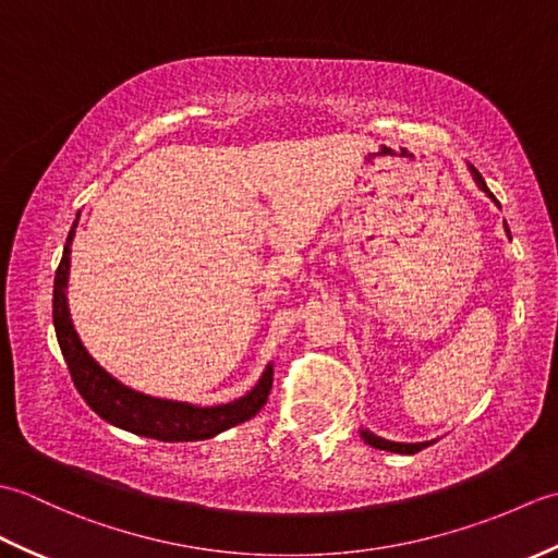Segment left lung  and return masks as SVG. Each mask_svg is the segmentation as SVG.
<instances>
[{
  "instance_id": "1",
  "label": "left lung",
  "mask_w": 558,
  "mask_h": 558,
  "mask_svg": "<svg viewBox=\"0 0 558 558\" xmlns=\"http://www.w3.org/2000/svg\"><path fill=\"white\" fill-rule=\"evenodd\" d=\"M470 170H472V177H475V182H477V186L482 189V192L489 194V196L494 198V194L489 192L487 182L482 180V174H480L475 168H472V165H470ZM494 201H496V198H494ZM506 232H508V228H506ZM362 438H364V441L369 444V446H374V448L390 450V453H402V456H412V453H417V450L429 446V441H422V444H398V441H388V438H381V436H376V434L366 432V429H362Z\"/></svg>"
}]
</instances>
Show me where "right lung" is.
Listing matches in <instances>:
<instances>
[{"label": "right lung", "mask_w": 558, "mask_h": 558, "mask_svg": "<svg viewBox=\"0 0 558 558\" xmlns=\"http://www.w3.org/2000/svg\"><path fill=\"white\" fill-rule=\"evenodd\" d=\"M76 225L71 228L62 260H59L54 276V298H52V318L59 350L64 354L71 381H74L81 398L88 402L93 412H98L105 422L120 429H126L138 436L158 438V441H204L230 426L252 420L254 414L266 405L272 369L264 372L260 381L240 400L216 408H196L189 402H174L162 398H150L138 390L126 388L117 381L102 366L90 357L78 340L74 324L69 316L66 304V282H69V254L71 240H74Z\"/></svg>", "instance_id": "obj_1"}]
</instances>
